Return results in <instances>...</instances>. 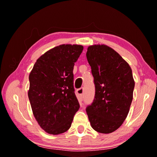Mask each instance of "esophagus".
Masks as SVG:
<instances>
[{
    "label": "esophagus",
    "instance_id": "esophagus-1",
    "mask_svg": "<svg viewBox=\"0 0 157 157\" xmlns=\"http://www.w3.org/2000/svg\"><path fill=\"white\" fill-rule=\"evenodd\" d=\"M76 94L78 95V98L79 101H82L83 97V88H81L76 90Z\"/></svg>",
    "mask_w": 157,
    "mask_h": 157
}]
</instances>
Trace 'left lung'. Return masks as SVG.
I'll return each mask as SVG.
<instances>
[{"instance_id":"left-lung-1","label":"left lung","mask_w":157,"mask_h":157,"mask_svg":"<svg viewBox=\"0 0 157 157\" xmlns=\"http://www.w3.org/2000/svg\"><path fill=\"white\" fill-rule=\"evenodd\" d=\"M86 58L94 76L95 96L86 111L94 130L109 134L121 126L129 111L135 84L132 68L106 45L89 46Z\"/></svg>"}]
</instances>
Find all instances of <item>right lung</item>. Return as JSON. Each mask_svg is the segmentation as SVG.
<instances>
[{
  "mask_svg": "<svg viewBox=\"0 0 157 157\" xmlns=\"http://www.w3.org/2000/svg\"><path fill=\"white\" fill-rule=\"evenodd\" d=\"M83 47L63 44L43 54L30 73L28 95L34 117L50 134L66 132L80 108L74 93V70Z\"/></svg>",
  "mask_w": 157,
  "mask_h": 157,
  "instance_id": "obj_1",
  "label": "right lung"
}]
</instances>
